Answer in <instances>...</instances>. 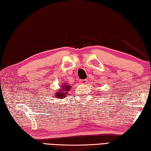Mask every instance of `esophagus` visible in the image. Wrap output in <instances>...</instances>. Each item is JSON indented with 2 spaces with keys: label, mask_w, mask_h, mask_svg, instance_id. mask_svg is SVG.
Returning a JSON list of instances; mask_svg holds the SVG:
<instances>
[{
  "label": "esophagus",
  "mask_w": 151,
  "mask_h": 151,
  "mask_svg": "<svg viewBox=\"0 0 151 151\" xmlns=\"http://www.w3.org/2000/svg\"><path fill=\"white\" fill-rule=\"evenodd\" d=\"M81 83H83V84H85L87 83V79H81L80 81H79Z\"/></svg>",
  "instance_id": "34e87169"
}]
</instances>
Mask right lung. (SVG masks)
Masks as SVG:
<instances>
[{
	"label": "right lung",
	"instance_id": "obj_1",
	"mask_svg": "<svg viewBox=\"0 0 151 151\" xmlns=\"http://www.w3.org/2000/svg\"><path fill=\"white\" fill-rule=\"evenodd\" d=\"M61 91H56V94H55V96L57 98H59L62 99V98H64L65 96H66L67 91H70V87L68 86V85H66V84H64L63 85H61Z\"/></svg>",
	"mask_w": 151,
	"mask_h": 151
}]
</instances>
